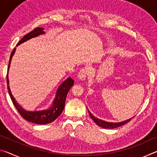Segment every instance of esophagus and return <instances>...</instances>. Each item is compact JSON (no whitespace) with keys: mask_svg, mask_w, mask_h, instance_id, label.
Listing matches in <instances>:
<instances>
[{"mask_svg":"<svg viewBox=\"0 0 157 157\" xmlns=\"http://www.w3.org/2000/svg\"><path fill=\"white\" fill-rule=\"evenodd\" d=\"M89 69L88 68H82L79 71L78 74V78L79 79H81V80H84V79L87 78V76L89 75Z\"/></svg>","mask_w":157,"mask_h":157,"instance_id":"esophagus-1","label":"esophagus"}]
</instances>
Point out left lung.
I'll return each instance as SVG.
<instances>
[{
	"label": "left lung",
	"instance_id": "obj_1",
	"mask_svg": "<svg viewBox=\"0 0 157 157\" xmlns=\"http://www.w3.org/2000/svg\"><path fill=\"white\" fill-rule=\"evenodd\" d=\"M89 113L90 117H91L93 120L94 121L95 123H96L98 126L102 127V128H105V129H113V128H116V127H121L122 125H123V124H126L127 123H128V122H129L132 120V118H134V117H133V118H132L128 119V120L124 121L123 122H121V123H108V122H105L104 121L100 120V119L97 118L96 117L93 116L89 111Z\"/></svg>",
	"mask_w": 157,
	"mask_h": 157
}]
</instances>
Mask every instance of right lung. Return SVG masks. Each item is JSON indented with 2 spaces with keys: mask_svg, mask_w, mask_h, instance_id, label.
Returning <instances> with one entry per match:
<instances>
[{
  "mask_svg": "<svg viewBox=\"0 0 157 157\" xmlns=\"http://www.w3.org/2000/svg\"><path fill=\"white\" fill-rule=\"evenodd\" d=\"M44 34V32L43 31V28H34L33 30H32L30 33L23 37L21 39L19 42L17 44V46L18 45L23 43V42L26 41L27 40L33 38V37H36L39 36V34ZM16 48L12 50L10 57L9 64L8 67H7V89H8V92L10 94V96L11 98V100L12 101L13 104H14V107L17 109L18 112L20 113V115L23 117L25 120L28 121L30 123H33L35 124H48L52 123L54 121L55 119L57 118V117L60 116L63 111V108L65 106V101L66 98V95H67L69 90L71 89V87L73 86L74 84V80L71 78H68L66 80H65L63 83L60 85L59 89H58L56 97H55L54 102L52 103V106L51 108L48 109L47 110H43V111H28L23 109L21 107V106L16 102L14 98L12 96L11 94V91L10 89L9 86V79H8V71L10 66V63H11V60L12 56L14 55L15 52Z\"/></svg>",
  "mask_w": 157,
  "mask_h": 157,
  "instance_id": "right-lung-1",
  "label": "right lung"
}]
</instances>
